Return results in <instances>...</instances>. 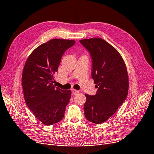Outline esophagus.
Segmentation results:
<instances>
[{
    "label": "esophagus",
    "mask_w": 154,
    "mask_h": 154,
    "mask_svg": "<svg viewBox=\"0 0 154 154\" xmlns=\"http://www.w3.org/2000/svg\"><path fill=\"white\" fill-rule=\"evenodd\" d=\"M79 93V91H78V90H72V93L73 94H78V93Z\"/></svg>",
    "instance_id": "1"
}]
</instances>
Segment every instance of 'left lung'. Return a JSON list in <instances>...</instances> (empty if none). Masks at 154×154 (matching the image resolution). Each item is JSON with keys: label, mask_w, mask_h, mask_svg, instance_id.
I'll list each match as a JSON object with an SVG mask.
<instances>
[{"label": "left lung", "mask_w": 154, "mask_h": 154, "mask_svg": "<svg viewBox=\"0 0 154 154\" xmlns=\"http://www.w3.org/2000/svg\"><path fill=\"white\" fill-rule=\"evenodd\" d=\"M92 59L91 76L98 88L95 95L85 94L86 119L94 123L107 121L127 98L128 76L126 65L115 48L95 38L79 41Z\"/></svg>", "instance_id": "obj_1"}]
</instances>
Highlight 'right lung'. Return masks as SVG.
Wrapping results in <instances>:
<instances>
[{
  "label": "right lung",
  "mask_w": 154,
  "mask_h": 154,
  "mask_svg": "<svg viewBox=\"0 0 154 154\" xmlns=\"http://www.w3.org/2000/svg\"><path fill=\"white\" fill-rule=\"evenodd\" d=\"M75 41L53 39L35 48L25 63L22 85L26 105L35 116L46 125H51L64 117L71 98V90H62L53 85L65 51Z\"/></svg>",
  "instance_id": "add662e5"
}]
</instances>
